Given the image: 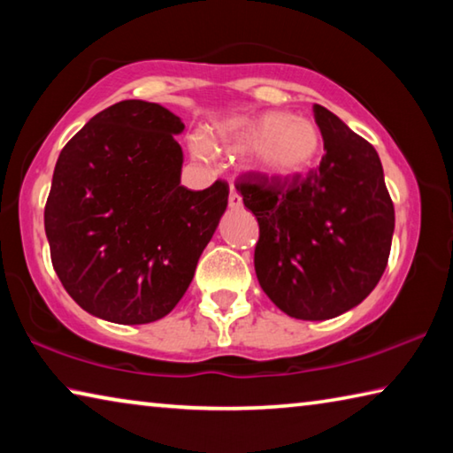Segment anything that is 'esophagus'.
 <instances>
[{
	"label": "esophagus",
	"mask_w": 453,
	"mask_h": 453,
	"mask_svg": "<svg viewBox=\"0 0 453 453\" xmlns=\"http://www.w3.org/2000/svg\"><path fill=\"white\" fill-rule=\"evenodd\" d=\"M227 202H229V208H232V210H240L242 208V196L237 194L235 188L229 189V199H227Z\"/></svg>",
	"instance_id": "1"
}]
</instances>
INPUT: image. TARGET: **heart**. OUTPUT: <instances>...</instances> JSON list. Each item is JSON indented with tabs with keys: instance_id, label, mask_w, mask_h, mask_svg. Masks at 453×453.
<instances>
[{
	"instance_id": "b5f03b06",
	"label": "heart",
	"mask_w": 453,
	"mask_h": 453,
	"mask_svg": "<svg viewBox=\"0 0 453 453\" xmlns=\"http://www.w3.org/2000/svg\"><path fill=\"white\" fill-rule=\"evenodd\" d=\"M248 151V162L256 172L275 180L303 175L316 164L321 150V132L308 116L265 111L257 116H235L219 121L211 129V142L203 135L189 140L191 156L210 162L216 150Z\"/></svg>"
}]
</instances>
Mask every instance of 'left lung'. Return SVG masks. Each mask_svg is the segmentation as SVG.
<instances>
[{"mask_svg":"<svg viewBox=\"0 0 453 453\" xmlns=\"http://www.w3.org/2000/svg\"><path fill=\"white\" fill-rule=\"evenodd\" d=\"M324 157L305 178L248 173L235 183L257 218L256 275L296 319H329L362 303L388 265L395 226L378 151L313 105Z\"/></svg>","mask_w":453,"mask_h":453,"instance_id":"obj_1","label":"left lung"}]
</instances>
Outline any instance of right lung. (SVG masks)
Wrapping results in <instances>:
<instances>
[{
    "label": "right lung",
    "mask_w": 453,
    "mask_h": 453,
    "mask_svg": "<svg viewBox=\"0 0 453 453\" xmlns=\"http://www.w3.org/2000/svg\"><path fill=\"white\" fill-rule=\"evenodd\" d=\"M183 121L126 99L61 150L45 203L59 281L80 308L113 324H150L178 303L227 208L229 188L181 186Z\"/></svg>",
    "instance_id": "obj_1"
}]
</instances>
